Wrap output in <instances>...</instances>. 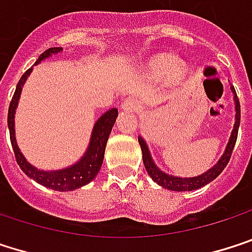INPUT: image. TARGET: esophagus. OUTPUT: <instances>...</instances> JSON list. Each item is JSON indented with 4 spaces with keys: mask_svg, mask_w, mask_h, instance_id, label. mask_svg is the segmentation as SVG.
I'll use <instances>...</instances> for the list:
<instances>
[{
    "mask_svg": "<svg viewBox=\"0 0 252 252\" xmlns=\"http://www.w3.org/2000/svg\"><path fill=\"white\" fill-rule=\"evenodd\" d=\"M122 108L125 111H136L138 110V104L132 99V98H127L123 104H122Z\"/></svg>",
    "mask_w": 252,
    "mask_h": 252,
    "instance_id": "obj_1",
    "label": "esophagus"
}]
</instances>
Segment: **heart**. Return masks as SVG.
<instances>
[{"instance_id":"b5f03b06","label":"heart","mask_w":252,"mask_h":252,"mask_svg":"<svg viewBox=\"0 0 252 252\" xmlns=\"http://www.w3.org/2000/svg\"><path fill=\"white\" fill-rule=\"evenodd\" d=\"M148 68L151 70L153 74L156 76H172L175 79L181 77L184 74V65L176 62L175 57L172 56H157L154 57L150 64Z\"/></svg>"}]
</instances>
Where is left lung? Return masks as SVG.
Listing matches in <instances>:
<instances>
[{"label": "left lung", "instance_id": "obj_1", "mask_svg": "<svg viewBox=\"0 0 252 252\" xmlns=\"http://www.w3.org/2000/svg\"><path fill=\"white\" fill-rule=\"evenodd\" d=\"M230 91L233 94V102H235V125H233L232 133L229 136L227 145H226L221 157L219 158V161L213 167H210L207 172H204L202 175H198V176H193V178H179V176H173V175H169V173L160 170V167L154 163V160L151 157V153H150V148H148L145 139L142 136H138V141H139V145H141V150H142L144 166H145L148 175L151 176V179L156 184H158L160 187H163L164 189L178 190V192L195 190V189L202 188L207 184L213 182L224 170V167L227 166V163L230 160V156H232V151H233V147H235V142H236V138H238L239 122H241V105H239V99L236 96L235 88L232 85H230Z\"/></svg>", "mask_w": 252, "mask_h": 252}]
</instances>
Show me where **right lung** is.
<instances>
[{
  "instance_id": "add662e5",
  "label": "right lung",
  "mask_w": 252,
  "mask_h": 252,
  "mask_svg": "<svg viewBox=\"0 0 252 252\" xmlns=\"http://www.w3.org/2000/svg\"><path fill=\"white\" fill-rule=\"evenodd\" d=\"M63 48L62 47H56V48H50L47 51H44L39 59L36 60V64L41 62L50 59L54 54L62 53ZM32 67L29 70H26V73L20 77L17 86H16V92L13 95V99L10 102L8 107V130H10V139H11V145H13V151L16 156V161L20 166V169L23 170L25 175H28L31 179H33L35 182H38L42 187H47L54 190H74V189L80 188L88 185L91 181H94V178L98 175L101 166H102V160H104V153H105V145L108 141V136L111 133V129L116 123L117 119V108H111L108 111H105L94 125L92 133H91V139H89V145L86 148V151L83 153V156L71 166H67L64 169L59 170H41L35 166H32L26 157L22 154L17 141H16V129H14V117H16V108L19 105V99H20V94L23 89L25 82L28 80V77L32 73Z\"/></svg>"
}]
</instances>
